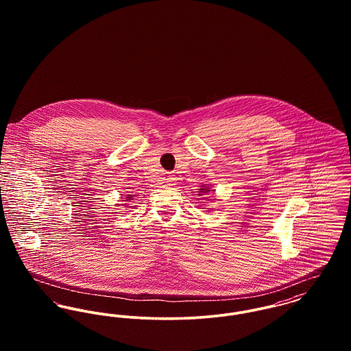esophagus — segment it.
Masks as SVG:
<instances>
[{
	"instance_id": "obj_1",
	"label": "esophagus",
	"mask_w": 351,
	"mask_h": 351,
	"mask_svg": "<svg viewBox=\"0 0 351 351\" xmlns=\"http://www.w3.org/2000/svg\"><path fill=\"white\" fill-rule=\"evenodd\" d=\"M174 181H176V178H174L173 176H167V177H166V182H167V184H174Z\"/></svg>"
}]
</instances>
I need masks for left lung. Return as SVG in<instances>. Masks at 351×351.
<instances>
[{
  "label": "left lung",
  "mask_w": 351,
  "mask_h": 351,
  "mask_svg": "<svg viewBox=\"0 0 351 351\" xmlns=\"http://www.w3.org/2000/svg\"><path fill=\"white\" fill-rule=\"evenodd\" d=\"M201 193H208L209 192V188H205V186H202L200 189ZM202 196V195H201Z\"/></svg>",
  "instance_id": "8db88e82"
}]
</instances>
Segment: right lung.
<instances>
[{
  "mask_svg": "<svg viewBox=\"0 0 351 351\" xmlns=\"http://www.w3.org/2000/svg\"><path fill=\"white\" fill-rule=\"evenodd\" d=\"M127 200H131V195H128V196H127Z\"/></svg>",
  "mask_w": 351,
  "mask_h": 351,
  "instance_id": "obj_1",
  "label": "right lung"
}]
</instances>
